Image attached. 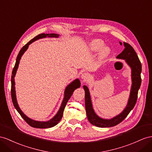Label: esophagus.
<instances>
[{
	"mask_svg": "<svg viewBox=\"0 0 152 152\" xmlns=\"http://www.w3.org/2000/svg\"><path fill=\"white\" fill-rule=\"evenodd\" d=\"M81 79H82L83 81L84 82V81H88V80L89 79V75H88L87 73L84 72V73H83V74H81Z\"/></svg>",
	"mask_w": 152,
	"mask_h": 152,
	"instance_id": "obj_1",
	"label": "esophagus"
}]
</instances>
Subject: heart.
<instances>
[{
  "label": "heart",
  "instance_id": "1",
  "mask_svg": "<svg viewBox=\"0 0 152 152\" xmlns=\"http://www.w3.org/2000/svg\"><path fill=\"white\" fill-rule=\"evenodd\" d=\"M104 45V43L103 40H100V39H94L88 44V50L90 53H94L98 52L101 50L99 54V60H103L110 54V49L109 47H103Z\"/></svg>",
  "mask_w": 152,
  "mask_h": 152
}]
</instances>
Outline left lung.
Segmentation results:
<instances>
[{
  "label": "left lung",
  "instance_id": "8db88e82",
  "mask_svg": "<svg viewBox=\"0 0 152 152\" xmlns=\"http://www.w3.org/2000/svg\"><path fill=\"white\" fill-rule=\"evenodd\" d=\"M120 45L122 43L119 42ZM124 49L123 52L117 56L116 58L125 60L127 65L131 69V78L132 86L130 93L128 103L124 109L121 113L111 119H103L96 114L92 107V101L90 95V92L86 85H83L85 91V110L87 119L93 125L100 128L112 127L118 124L126 118L130 112L133 109L137 102L138 91L141 87V73L142 71V66L137 53H135L134 48L126 42L123 43Z\"/></svg>",
  "mask_w": 152,
  "mask_h": 152
}]
</instances>
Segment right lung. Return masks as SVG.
I'll use <instances>...</instances> for the list:
<instances>
[{
  "instance_id": "obj_1",
  "label": "right lung",
  "mask_w": 152,
  "mask_h": 152,
  "mask_svg": "<svg viewBox=\"0 0 152 152\" xmlns=\"http://www.w3.org/2000/svg\"><path fill=\"white\" fill-rule=\"evenodd\" d=\"M60 37V34H54V33H50V34H45V33H42L40 34L37 35V37L33 38L32 40H31L28 43L23 47V48L20 49V52H19L18 56L17 57V60H16V63H15V67L13 69V72H12V75H11V99H12V102L13 103V105L15 108V109L17 110L20 115L22 116V118L25 120V121L28 123V124L31 126H32L33 128H51L53 127L60 122V121L62 118V116H63V113H64V108L66 106V104L68 102L69 99L71 98V96L73 94V92L76 90V88H80L81 83L80 81L78 78H77L72 81L71 83H69L67 87H66L65 91H64V97L63 101H62L61 106L58 110V112L56 114L54 115L53 118L50 119L49 121H36V120H33L32 119H31L28 118L26 114H24L20 108L19 107L18 104L17 103V97H16V91H15V76L16 75L18 67V65L19 63H20V60L21 59V58L22 56L24 53L26 51L27 49H28L29 45L32 44V43L34 41H36L37 40H39V39L41 38H58Z\"/></svg>"
}]
</instances>
